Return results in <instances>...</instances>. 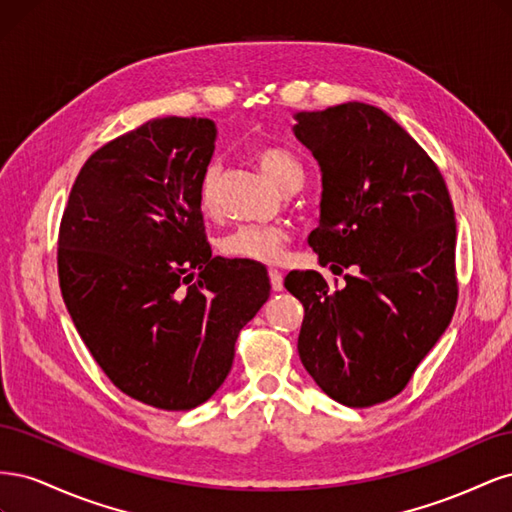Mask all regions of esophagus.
I'll return each mask as SVG.
<instances>
[{"mask_svg": "<svg viewBox=\"0 0 512 512\" xmlns=\"http://www.w3.org/2000/svg\"><path fill=\"white\" fill-rule=\"evenodd\" d=\"M269 280H271V288L275 290V292H280L282 288H284V275L277 271V269H271L269 271Z\"/></svg>", "mask_w": 512, "mask_h": 512, "instance_id": "obj_1", "label": "esophagus"}]
</instances>
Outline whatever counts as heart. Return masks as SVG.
<instances>
[{"instance_id": "obj_1", "label": "heart", "mask_w": 512, "mask_h": 512, "mask_svg": "<svg viewBox=\"0 0 512 512\" xmlns=\"http://www.w3.org/2000/svg\"><path fill=\"white\" fill-rule=\"evenodd\" d=\"M254 160L262 168L277 188L284 192L292 185H301L305 170L301 162L280 147H258L254 149ZM198 205L205 215H213L218 209V170L209 166L200 179L198 188ZM288 243V232L280 226H256L245 224L239 226L220 241V250L224 256L258 262V265H277L284 258V250Z\"/></svg>"}]
</instances>
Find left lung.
I'll return each mask as SVG.
<instances>
[{
	"mask_svg": "<svg viewBox=\"0 0 512 512\" xmlns=\"http://www.w3.org/2000/svg\"><path fill=\"white\" fill-rule=\"evenodd\" d=\"M294 136L322 173L320 226L309 235L318 271L284 286L305 316L299 356L331 399L369 408L406 389L457 305L455 211L425 149L380 108L346 102L297 113Z\"/></svg>",
	"mask_w": 512,
	"mask_h": 512,
	"instance_id": "1",
	"label": "left lung"
}]
</instances>
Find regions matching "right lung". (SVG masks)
Wrapping results in <instances>:
<instances>
[{"instance_id": "1", "label": "right lung", "mask_w": 512, "mask_h": 512, "mask_svg": "<svg viewBox=\"0 0 512 512\" xmlns=\"http://www.w3.org/2000/svg\"><path fill=\"white\" fill-rule=\"evenodd\" d=\"M215 134L205 117H162L106 143L59 226L76 331L119 391L160 410H192L220 389L271 290L262 265L211 258L198 188Z\"/></svg>"}]
</instances>
